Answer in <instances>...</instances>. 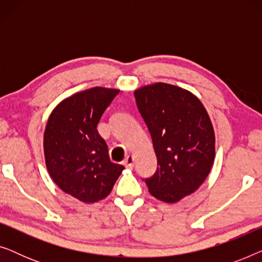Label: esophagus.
I'll return each instance as SVG.
<instances>
[{"mask_svg": "<svg viewBox=\"0 0 262 262\" xmlns=\"http://www.w3.org/2000/svg\"><path fill=\"white\" fill-rule=\"evenodd\" d=\"M134 162H135L134 156L128 155V156L126 157V159L124 160V166L127 167V168H132V167H134Z\"/></svg>", "mask_w": 262, "mask_h": 262, "instance_id": "34e87169", "label": "esophagus"}]
</instances>
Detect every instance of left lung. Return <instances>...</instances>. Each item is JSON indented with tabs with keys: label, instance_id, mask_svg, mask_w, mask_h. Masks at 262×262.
I'll use <instances>...</instances> for the list:
<instances>
[{
	"label": "left lung",
	"instance_id": "left-lung-1",
	"mask_svg": "<svg viewBox=\"0 0 262 262\" xmlns=\"http://www.w3.org/2000/svg\"><path fill=\"white\" fill-rule=\"evenodd\" d=\"M152 139L156 171L143 179L150 194L177 203L203 184L214 160V131L205 107L192 93L155 83L135 92Z\"/></svg>",
	"mask_w": 262,
	"mask_h": 262
}]
</instances>
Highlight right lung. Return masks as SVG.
<instances>
[{
    "label": "right lung",
    "instance_id": "obj_1",
    "mask_svg": "<svg viewBox=\"0 0 262 262\" xmlns=\"http://www.w3.org/2000/svg\"><path fill=\"white\" fill-rule=\"evenodd\" d=\"M117 89L95 87L76 93L53 110L44 134L46 167L63 192L83 203H95L112 191L124 166L111 162L98 132L103 112Z\"/></svg>",
    "mask_w": 262,
    "mask_h": 262
}]
</instances>
